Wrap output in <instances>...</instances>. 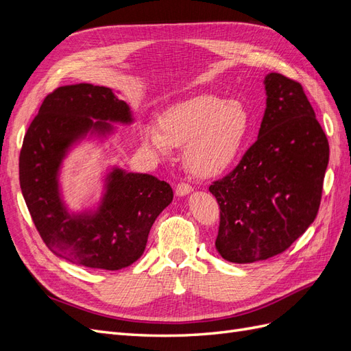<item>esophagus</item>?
<instances>
[{"label": "esophagus", "mask_w": 351, "mask_h": 351, "mask_svg": "<svg viewBox=\"0 0 351 351\" xmlns=\"http://www.w3.org/2000/svg\"><path fill=\"white\" fill-rule=\"evenodd\" d=\"M192 190H193V187L190 186V184H187V183H178L177 187H176V193H177V196H186V195H189L190 192H192Z\"/></svg>", "instance_id": "esophagus-1"}]
</instances>
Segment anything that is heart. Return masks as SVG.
Here are the masks:
<instances>
[{
    "label": "heart",
    "instance_id": "obj_1",
    "mask_svg": "<svg viewBox=\"0 0 351 351\" xmlns=\"http://www.w3.org/2000/svg\"><path fill=\"white\" fill-rule=\"evenodd\" d=\"M249 112L239 101L199 93L169 107L156 124L142 127L143 145L167 158L184 147V164L197 177H214L234 161L249 130Z\"/></svg>",
    "mask_w": 351,
    "mask_h": 351
}]
</instances>
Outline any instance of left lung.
<instances>
[{"mask_svg": "<svg viewBox=\"0 0 351 351\" xmlns=\"http://www.w3.org/2000/svg\"><path fill=\"white\" fill-rule=\"evenodd\" d=\"M258 141L209 186L219 205L215 247L234 263L269 259L309 228L321 205L329 145L302 84L269 73Z\"/></svg>", "mask_w": 351, "mask_h": 351, "instance_id": "obj_1", "label": "left lung"}]
</instances>
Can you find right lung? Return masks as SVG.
I'll return each mask as SVG.
<instances>
[{"mask_svg":"<svg viewBox=\"0 0 351 351\" xmlns=\"http://www.w3.org/2000/svg\"><path fill=\"white\" fill-rule=\"evenodd\" d=\"M107 121H133L129 105L110 88L89 83L57 88L25 134L19 178L32 221L51 252L82 267L117 271L142 256L152 224L171 204L173 189L154 176L114 168L98 209L69 214L58 186L62 159L89 132H112Z\"/></svg>","mask_w":351,"mask_h":351,"instance_id":"obj_1","label":"right lung"}]
</instances>
